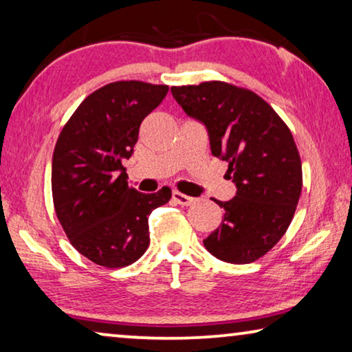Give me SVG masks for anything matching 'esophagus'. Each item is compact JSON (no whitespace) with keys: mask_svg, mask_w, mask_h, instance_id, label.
Masks as SVG:
<instances>
[{"mask_svg":"<svg viewBox=\"0 0 352 352\" xmlns=\"http://www.w3.org/2000/svg\"><path fill=\"white\" fill-rule=\"evenodd\" d=\"M172 197H174V201L177 204H180V206H185V207L191 206V204H194V201H196L194 197L186 196V194H183L180 191H174V196H172Z\"/></svg>","mask_w":352,"mask_h":352,"instance_id":"34e87169","label":"esophagus"}]
</instances>
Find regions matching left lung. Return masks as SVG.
I'll return each mask as SVG.
<instances>
[{"mask_svg":"<svg viewBox=\"0 0 352 352\" xmlns=\"http://www.w3.org/2000/svg\"><path fill=\"white\" fill-rule=\"evenodd\" d=\"M175 101L206 124L213 156L226 161L235 197L217 204L224 219L204 240L208 253L250 264L280 242L302 192V161L289 128L270 104L232 83L172 87Z\"/></svg>","mask_w":352,"mask_h":352,"instance_id":"obj_1","label":"left lung"}]
</instances>
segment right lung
Listing matches in <instances>:
<instances>
[{
  "label": "right lung",
  "mask_w": 352,
  "mask_h": 352,
  "mask_svg": "<svg viewBox=\"0 0 352 352\" xmlns=\"http://www.w3.org/2000/svg\"><path fill=\"white\" fill-rule=\"evenodd\" d=\"M169 87L139 80L104 85L83 99L56 140L52 196L71 245L107 269L131 265L150 245L148 217L170 201V188L144 194L128 185L123 166L144 118Z\"/></svg>",
  "instance_id": "add662e5"
}]
</instances>
